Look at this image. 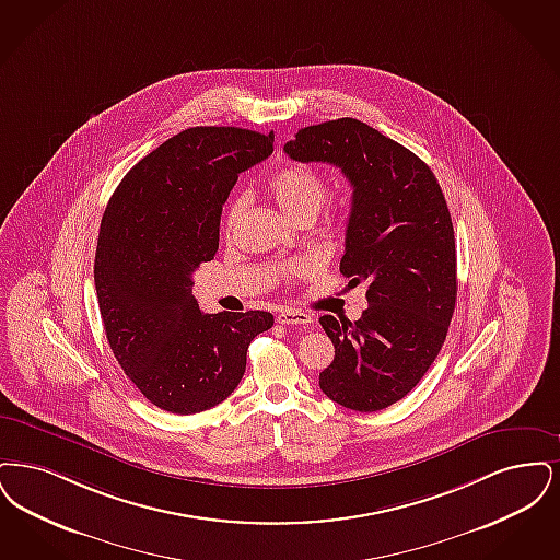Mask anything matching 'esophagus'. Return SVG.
<instances>
[{
    "instance_id": "esophagus-1",
    "label": "esophagus",
    "mask_w": 560,
    "mask_h": 560,
    "mask_svg": "<svg viewBox=\"0 0 560 560\" xmlns=\"http://www.w3.org/2000/svg\"><path fill=\"white\" fill-rule=\"evenodd\" d=\"M278 324H299V326H310L314 319L312 316H307L305 312H299V310H282L278 316H276Z\"/></svg>"
}]
</instances>
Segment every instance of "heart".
Segmentation results:
<instances>
[{
    "instance_id": "obj_1",
    "label": "heart",
    "mask_w": 560,
    "mask_h": 560,
    "mask_svg": "<svg viewBox=\"0 0 560 560\" xmlns=\"http://www.w3.org/2000/svg\"><path fill=\"white\" fill-rule=\"evenodd\" d=\"M268 192L276 205L292 219V221H301V219H314L326 196L328 188L324 177L316 170L307 167V165H287L282 170L273 171L268 177ZM244 211V196H234L228 207H225V230L232 232V228L236 225V221L241 219ZM312 271L310 261H291L287 266L280 268V276L287 280H294L301 276H307Z\"/></svg>"
}]
</instances>
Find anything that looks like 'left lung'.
Listing matches in <instances>:
<instances>
[{"label":"left lung","instance_id":"left-lung-1","mask_svg":"<svg viewBox=\"0 0 560 560\" xmlns=\"http://www.w3.org/2000/svg\"><path fill=\"white\" fill-rule=\"evenodd\" d=\"M284 152L339 167L353 188L341 273L365 282L368 307L355 322L319 317L335 345L319 389L355 412L389 408L435 362L454 316L456 241L445 196L412 150L358 119L299 129Z\"/></svg>","mask_w":560,"mask_h":560}]
</instances>
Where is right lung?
<instances>
[{"label":"right lung","instance_id":"right-lung-1","mask_svg":"<svg viewBox=\"0 0 560 560\" xmlns=\"http://www.w3.org/2000/svg\"><path fill=\"white\" fill-rule=\"evenodd\" d=\"M273 152L241 127H190L122 177L97 234V305L108 345L150 404L205 412L238 387L269 312L202 314L192 273L219 248L221 207L238 173Z\"/></svg>","mask_w":560,"mask_h":560}]
</instances>
